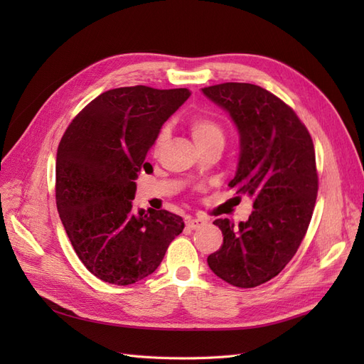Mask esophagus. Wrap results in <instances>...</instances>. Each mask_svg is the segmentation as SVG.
<instances>
[{
  "instance_id": "1",
  "label": "esophagus",
  "mask_w": 364,
  "mask_h": 364,
  "mask_svg": "<svg viewBox=\"0 0 364 364\" xmlns=\"http://www.w3.org/2000/svg\"><path fill=\"white\" fill-rule=\"evenodd\" d=\"M206 225V220L205 218H188L186 220V226H188L190 229H199V228H202V226H205Z\"/></svg>"
}]
</instances>
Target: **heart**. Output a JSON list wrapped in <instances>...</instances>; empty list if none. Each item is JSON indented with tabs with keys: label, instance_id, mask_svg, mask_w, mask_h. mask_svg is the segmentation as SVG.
Segmentation results:
<instances>
[{
	"label": "heart",
	"instance_id": "1",
	"mask_svg": "<svg viewBox=\"0 0 364 364\" xmlns=\"http://www.w3.org/2000/svg\"><path fill=\"white\" fill-rule=\"evenodd\" d=\"M190 132L196 141L197 146L208 144V142H223L225 132L215 119L209 117H196L190 121ZM165 141V130L161 132V135L156 139V150L162 146Z\"/></svg>",
	"mask_w": 364,
	"mask_h": 364
}]
</instances>
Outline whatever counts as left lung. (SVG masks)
Instances as JSON below:
<instances>
[{
  "label": "left lung",
  "instance_id": "1",
  "mask_svg": "<svg viewBox=\"0 0 364 364\" xmlns=\"http://www.w3.org/2000/svg\"><path fill=\"white\" fill-rule=\"evenodd\" d=\"M202 92L238 130V165L228 185L253 197L246 222H214L223 245L208 266L228 284L252 289L281 273L306 234L317 197L313 139L293 109L261 86L229 82Z\"/></svg>",
  "mask_w": 364,
  "mask_h": 364
}]
</instances>
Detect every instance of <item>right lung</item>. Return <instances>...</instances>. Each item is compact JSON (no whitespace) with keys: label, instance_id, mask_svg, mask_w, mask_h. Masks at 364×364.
<instances>
[{"label":"right lung","instance_id":"add662e5","mask_svg":"<svg viewBox=\"0 0 364 364\" xmlns=\"http://www.w3.org/2000/svg\"><path fill=\"white\" fill-rule=\"evenodd\" d=\"M190 90L126 86L87 105L65 132L56 159V203L62 225L94 277L129 285L158 269L182 217L132 208L141 170L162 124Z\"/></svg>","mask_w":364,"mask_h":364}]
</instances>
